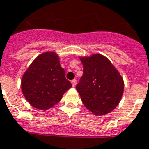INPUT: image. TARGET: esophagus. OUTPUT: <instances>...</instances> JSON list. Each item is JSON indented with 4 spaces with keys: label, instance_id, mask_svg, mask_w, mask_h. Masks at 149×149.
Here are the masks:
<instances>
[{
    "label": "esophagus",
    "instance_id": "1",
    "mask_svg": "<svg viewBox=\"0 0 149 149\" xmlns=\"http://www.w3.org/2000/svg\"><path fill=\"white\" fill-rule=\"evenodd\" d=\"M71 83H72V87H75V86L77 85V79H72V81H71Z\"/></svg>",
    "mask_w": 149,
    "mask_h": 149
}]
</instances>
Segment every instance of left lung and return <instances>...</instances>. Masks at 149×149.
<instances>
[{"mask_svg":"<svg viewBox=\"0 0 149 149\" xmlns=\"http://www.w3.org/2000/svg\"><path fill=\"white\" fill-rule=\"evenodd\" d=\"M84 74L77 85L83 103L96 116L112 112L120 103L124 88L121 75L100 54L80 58Z\"/></svg>","mask_w":149,"mask_h":149,"instance_id":"obj_1","label":"left lung"}]
</instances>
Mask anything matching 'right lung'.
I'll list each match as a JSON object with an SVG mask.
<instances>
[{
	"instance_id": "right-lung-1",
	"label": "right lung",
	"mask_w": 149,
	"mask_h": 149,
	"mask_svg": "<svg viewBox=\"0 0 149 149\" xmlns=\"http://www.w3.org/2000/svg\"><path fill=\"white\" fill-rule=\"evenodd\" d=\"M21 87L23 95L33 107L47 110L62 99L72 84L65 78L58 54L47 52L32 62L22 76Z\"/></svg>"
}]
</instances>
